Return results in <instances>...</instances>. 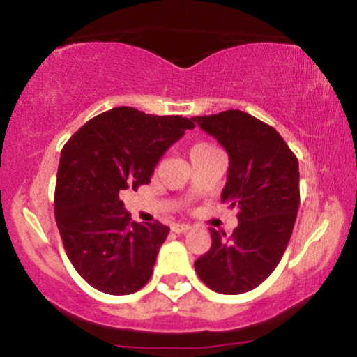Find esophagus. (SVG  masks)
Instances as JSON below:
<instances>
[{"label": "esophagus", "mask_w": 357, "mask_h": 357, "mask_svg": "<svg viewBox=\"0 0 357 357\" xmlns=\"http://www.w3.org/2000/svg\"><path fill=\"white\" fill-rule=\"evenodd\" d=\"M189 229H190L189 224H180V222L172 224V231H174V232H185V231H189Z\"/></svg>", "instance_id": "obj_1"}]
</instances>
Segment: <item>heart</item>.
<instances>
[{
    "label": "heart",
    "instance_id": "heart-1",
    "mask_svg": "<svg viewBox=\"0 0 357 357\" xmlns=\"http://www.w3.org/2000/svg\"><path fill=\"white\" fill-rule=\"evenodd\" d=\"M212 145H209V143H195L194 146H190V158L192 157H195V155H200V153H204V151H209V150H212Z\"/></svg>",
    "mask_w": 357,
    "mask_h": 357
}]
</instances>
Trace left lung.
Instances as JSON below:
<instances>
[{
    "mask_svg": "<svg viewBox=\"0 0 357 357\" xmlns=\"http://www.w3.org/2000/svg\"><path fill=\"white\" fill-rule=\"evenodd\" d=\"M229 155L221 202L238 209L229 238L211 229L212 246L194 263L211 290L238 295L273 273L294 231L300 206L298 160L273 126L239 109L195 116Z\"/></svg>",
    "mask_w": 357,
    "mask_h": 357,
    "instance_id": "1",
    "label": "left lung"
}]
</instances>
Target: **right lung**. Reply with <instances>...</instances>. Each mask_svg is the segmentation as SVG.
Here are the masks:
<instances>
[{
  "label": "right lung",
  "mask_w": 357,
  "mask_h": 357,
  "mask_svg": "<svg viewBox=\"0 0 357 357\" xmlns=\"http://www.w3.org/2000/svg\"><path fill=\"white\" fill-rule=\"evenodd\" d=\"M194 126L182 116L121 106L89 119L63 145L55 222L70 263L96 290L130 295L148 283L170 227L131 221L119 192L150 183L162 155Z\"/></svg>",
  "instance_id": "right-lung-1"
}]
</instances>
